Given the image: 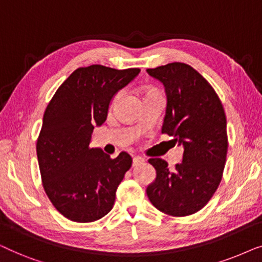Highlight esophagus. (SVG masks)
<instances>
[{
    "mask_svg": "<svg viewBox=\"0 0 262 262\" xmlns=\"http://www.w3.org/2000/svg\"><path fill=\"white\" fill-rule=\"evenodd\" d=\"M144 162V159H143V157H141V156H135L134 159H132V166H138V164H141V163H143Z\"/></svg>",
    "mask_w": 262,
    "mask_h": 262,
    "instance_id": "34e87169",
    "label": "esophagus"
}]
</instances>
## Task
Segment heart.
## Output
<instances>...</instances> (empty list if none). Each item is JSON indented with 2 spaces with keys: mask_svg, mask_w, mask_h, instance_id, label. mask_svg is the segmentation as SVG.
<instances>
[{
  "mask_svg": "<svg viewBox=\"0 0 262 262\" xmlns=\"http://www.w3.org/2000/svg\"><path fill=\"white\" fill-rule=\"evenodd\" d=\"M149 93H155V92H151V91H149V92H146V94H149Z\"/></svg>",
  "mask_w": 262,
  "mask_h": 262,
  "instance_id": "b5f03b06",
  "label": "heart"
}]
</instances>
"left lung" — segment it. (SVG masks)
I'll use <instances>...</instances> for the list:
<instances>
[{
  "label": "left lung",
  "mask_w": 262,
  "mask_h": 262,
  "mask_svg": "<svg viewBox=\"0 0 262 262\" xmlns=\"http://www.w3.org/2000/svg\"><path fill=\"white\" fill-rule=\"evenodd\" d=\"M146 73L166 91L161 132L184 148L173 170L162 159L149 160L156 178L146 194L161 212L188 216L206 205L222 180L228 151L223 106L209 82L187 64L169 63Z\"/></svg>",
  "instance_id": "left-lung-1"
}]
</instances>
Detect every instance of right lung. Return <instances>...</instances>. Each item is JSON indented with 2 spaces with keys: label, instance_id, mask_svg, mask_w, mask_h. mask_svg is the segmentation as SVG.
I'll return each mask as SVG.
<instances>
[{
  "label": "right lung",
  "instance_id": "add662e5",
  "mask_svg": "<svg viewBox=\"0 0 262 262\" xmlns=\"http://www.w3.org/2000/svg\"><path fill=\"white\" fill-rule=\"evenodd\" d=\"M139 69L99 66L75 70L46 107L37 142L42 186L53 206L78 223L98 221L112 210L116 192L132 159H111L91 148L94 127L107 119L111 102Z\"/></svg>",
  "mask_w": 262,
  "mask_h": 262
}]
</instances>
